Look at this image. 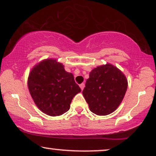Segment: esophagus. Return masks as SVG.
Wrapping results in <instances>:
<instances>
[{"instance_id":"esophagus-1","label":"esophagus","mask_w":156,"mask_h":156,"mask_svg":"<svg viewBox=\"0 0 156 156\" xmlns=\"http://www.w3.org/2000/svg\"><path fill=\"white\" fill-rule=\"evenodd\" d=\"M80 89L83 90L84 89V87H85V84H84V83H81V84L80 85Z\"/></svg>"}]
</instances>
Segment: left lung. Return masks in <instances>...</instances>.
Masks as SVG:
<instances>
[{
	"label": "left lung",
	"mask_w": 156,
	"mask_h": 156,
	"mask_svg": "<svg viewBox=\"0 0 156 156\" xmlns=\"http://www.w3.org/2000/svg\"><path fill=\"white\" fill-rule=\"evenodd\" d=\"M127 86L124 73L117 67L107 63L92 70L83 95L92 112L105 116L112 113L119 106Z\"/></svg>",
	"instance_id": "obj_1"
}]
</instances>
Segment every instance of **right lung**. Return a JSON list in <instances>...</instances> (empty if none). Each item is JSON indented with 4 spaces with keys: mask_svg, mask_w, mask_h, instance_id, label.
Here are the masks:
<instances>
[{
    "mask_svg": "<svg viewBox=\"0 0 156 156\" xmlns=\"http://www.w3.org/2000/svg\"><path fill=\"white\" fill-rule=\"evenodd\" d=\"M30 95L46 115L56 117L69 110L74 96L81 90L73 75L56 59H46L34 66L27 80Z\"/></svg>",
    "mask_w": 156,
    "mask_h": 156,
    "instance_id": "right-lung-1",
    "label": "right lung"
}]
</instances>
